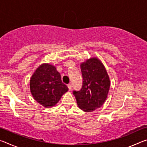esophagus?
Returning a JSON list of instances; mask_svg holds the SVG:
<instances>
[{
  "label": "esophagus",
  "instance_id": "1",
  "mask_svg": "<svg viewBox=\"0 0 147 147\" xmlns=\"http://www.w3.org/2000/svg\"><path fill=\"white\" fill-rule=\"evenodd\" d=\"M67 87H68V88H69V90L71 91V89H72V86H71V84H69L68 85H67Z\"/></svg>",
  "mask_w": 147,
  "mask_h": 147
}]
</instances>
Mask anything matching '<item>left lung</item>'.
Returning <instances> with one entry per match:
<instances>
[{"label": "left lung", "instance_id": "1", "mask_svg": "<svg viewBox=\"0 0 147 147\" xmlns=\"http://www.w3.org/2000/svg\"><path fill=\"white\" fill-rule=\"evenodd\" d=\"M83 85L78 91H74L77 104L82 110L91 112L103 105L108 96L110 80L100 59L91 58L80 65Z\"/></svg>", "mask_w": 147, "mask_h": 147}]
</instances>
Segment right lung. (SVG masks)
Listing matches in <instances>:
<instances>
[{"label": "right lung", "instance_id": "obj_1", "mask_svg": "<svg viewBox=\"0 0 147 147\" xmlns=\"http://www.w3.org/2000/svg\"><path fill=\"white\" fill-rule=\"evenodd\" d=\"M30 88L33 98L45 108L55 106L69 90L56 68L49 63L41 64L34 72L30 80Z\"/></svg>", "mask_w": 147, "mask_h": 147}]
</instances>
